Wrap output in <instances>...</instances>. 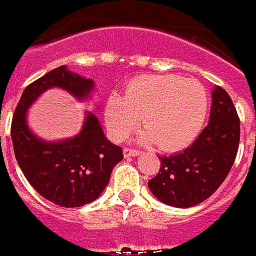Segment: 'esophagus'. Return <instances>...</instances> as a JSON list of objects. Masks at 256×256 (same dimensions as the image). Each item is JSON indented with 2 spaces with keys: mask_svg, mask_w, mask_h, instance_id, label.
Returning <instances> with one entry per match:
<instances>
[{
  "mask_svg": "<svg viewBox=\"0 0 256 256\" xmlns=\"http://www.w3.org/2000/svg\"><path fill=\"white\" fill-rule=\"evenodd\" d=\"M140 151L138 150H132V148H124V158H135V156H139Z\"/></svg>",
  "mask_w": 256,
  "mask_h": 256,
  "instance_id": "34e87169",
  "label": "esophagus"
}]
</instances>
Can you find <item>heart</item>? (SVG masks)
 <instances>
[{"mask_svg":"<svg viewBox=\"0 0 256 256\" xmlns=\"http://www.w3.org/2000/svg\"><path fill=\"white\" fill-rule=\"evenodd\" d=\"M208 109L202 83L177 75H142L128 83L124 96L113 94L105 105V124L114 140H124L142 122L143 142L162 150L188 144L200 132Z\"/></svg>","mask_w":256,"mask_h":256,"instance_id":"obj_1","label":"heart"}]
</instances>
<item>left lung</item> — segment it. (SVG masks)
Returning <instances> with one entry per match:
<instances>
[{
  "label": "left lung",
  "instance_id": "8db88e82",
  "mask_svg": "<svg viewBox=\"0 0 256 256\" xmlns=\"http://www.w3.org/2000/svg\"><path fill=\"white\" fill-rule=\"evenodd\" d=\"M240 144V118L230 96L212 90L210 122L194 143L182 152L158 156L160 170L148 181L158 200L190 208L211 196L230 172Z\"/></svg>",
  "mask_w": 256,
  "mask_h": 256
}]
</instances>
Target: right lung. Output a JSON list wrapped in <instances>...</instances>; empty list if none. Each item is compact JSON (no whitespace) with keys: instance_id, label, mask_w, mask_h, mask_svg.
Masks as SVG:
<instances>
[{"instance_id":"add662e5","label":"right lung","mask_w":256,"mask_h":256,"mask_svg":"<svg viewBox=\"0 0 256 256\" xmlns=\"http://www.w3.org/2000/svg\"><path fill=\"white\" fill-rule=\"evenodd\" d=\"M54 87L80 102L95 91L92 79L70 72L65 65L27 86L12 116L15 158L27 181L42 198L61 207H82L102 195L124 154L120 146L105 136L92 112H86L82 130L72 138L49 142L34 134L27 124L30 106L46 90Z\"/></svg>"}]
</instances>
